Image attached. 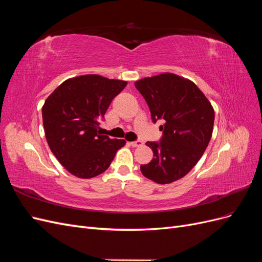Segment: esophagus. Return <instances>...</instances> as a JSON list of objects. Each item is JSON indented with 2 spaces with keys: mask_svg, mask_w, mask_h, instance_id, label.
I'll return each instance as SVG.
<instances>
[{
  "mask_svg": "<svg viewBox=\"0 0 262 262\" xmlns=\"http://www.w3.org/2000/svg\"><path fill=\"white\" fill-rule=\"evenodd\" d=\"M130 144H131L133 147H139V146L143 145V142H142V141H134V142H130Z\"/></svg>",
  "mask_w": 262,
  "mask_h": 262,
  "instance_id": "1",
  "label": "esophagus"
}]
</instances>
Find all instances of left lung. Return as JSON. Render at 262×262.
<instances>
[{
    "label": "left lung",
    "mask_w": 262,
    "mask_h": 262,
    "mask_svg": "<svg viewBox=\"0 0 262 262\" xmlns=\"http://www.w3.org/2000/svg\"><path fill=\"white\" fill-rule=\"evenodd\" d=\"M134 85L146 100L153 122L165 120L160 143L146 142L153 160L141 165V171L157 184H170L186 176L203 155L212 137L214 109L193 82L177 74L144 77Z\"/></svg>",
    "instance_id": "obj_1"
}]
</instances>
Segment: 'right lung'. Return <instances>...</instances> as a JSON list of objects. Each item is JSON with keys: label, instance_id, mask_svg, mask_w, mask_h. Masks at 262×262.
I'll return each instance as SVG.
<instances>
[{"label": "right lung", "instance_id": "obj_1", "mask_svg": "<svg viewBox=\"0 0 262 262\" xmlns=\"http://www.w3.org/2000/svg\"><path fill=\"white\" fill-rule=\"evenodd\" d=\"M126 86L125 81L97 74L69 78L55 89L42 106L45 134L51 152L78 178L104 172L124 140L99 133V121L110 102Z\"/></svg>", "mask_w": 262, "mask_h": 262}]
</instances>
